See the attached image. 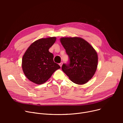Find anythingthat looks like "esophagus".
I'll list each match as a JSON object with an SVG mask.
<instances>
[{"instance_id":"esophagus-1","label":"esophagus","mask_w":123,"mask_h":123,"mask_svg":"<svg viewBox=\"0 0 123 123\" xmlns=\"http://www.w3.org/2000/svg\"><path fill=\"white\" fill-rule=\"evenodd\" d=\"M62 64H63V63L62 62H61L60 63H59V65H60V66L61 67H62Z\"/></svg>"}]
</instances>
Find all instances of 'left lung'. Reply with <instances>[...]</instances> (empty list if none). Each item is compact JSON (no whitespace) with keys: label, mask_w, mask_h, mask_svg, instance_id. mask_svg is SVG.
Returning a JSON list of instances; mask_svg holds the SVG:
<instances>
[{"label":"left lung","mask_w":123,"mask_h":123,"mask_svg":"<svg viewBox=\"0 0 123 123\" xmlns=\"http://www.w3.org/2000/svg\"><path fill=\"white\" fill-rule=\"evenodd\" d=\"M60 42L69 58L68 64H63L62 71L73 83L78 85L86 83L96 71L97 52L91 44L81 37H62Z\"/></svg>","instance_id":"1"}]
</instances>
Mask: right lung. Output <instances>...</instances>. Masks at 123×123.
<instances>
[{"label":"right lung","instance_id":"right-lung-1","mask_svg":"<svg viewBox=\"0 0 123 123\" xmlns=\"http://www.w3.org/2000/svg\"><path fill=\"white\" fill-rule=\"evenodd\" d=\"M56 37L39 39L29 47L23 56L22 66L26 77L37 85L44 83L53 73L60 68L53 61L49 49L55 43Z\"/></svg>","mask_w":123,"mask_h":123}]
</instances>
